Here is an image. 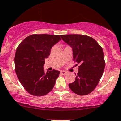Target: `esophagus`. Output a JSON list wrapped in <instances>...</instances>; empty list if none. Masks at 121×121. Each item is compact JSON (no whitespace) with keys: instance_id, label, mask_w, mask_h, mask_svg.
<instances>
[{"instance_id":"obj_1","label":"esophagus","mask_w":121,"mask_h":121,"mask_svg":"<svg viewBox=\"0 0 121 121\" xmlns=\"http://www.w3.org/2000/svg\"><path fill=\"white\" fill-rule=\"evenodd\" d=\"M60 74H62V75H66V74H67V72L65 71H60Z\"/></svg>"}]
</instances>
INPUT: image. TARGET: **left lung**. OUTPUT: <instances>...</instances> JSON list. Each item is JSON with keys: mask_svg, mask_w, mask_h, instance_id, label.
<instances>
[{"mask_svg": "<svg viewBox=\"0 0 121 121\" xmlns=\"http://www.w3.org/2000/svg\"><path fill=\"white\" fill-rule=\"evenodd\" d=\"M60 36L71 46L73 59L80 64L78 73L75 74V81L69 84V87L79 95L89 94L97 87L104 73L105 61L102 48L94 39L87 35L70 34Z\"/></svg>", "mask_w": 121, "mask_h": 121, "instance_id": "obj_1", "label": "left lung"}]
</instances>
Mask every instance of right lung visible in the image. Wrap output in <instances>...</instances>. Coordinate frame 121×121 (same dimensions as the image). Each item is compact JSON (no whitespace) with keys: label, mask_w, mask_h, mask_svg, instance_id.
Returning <instances> with one entry per match:
<instances>
[{"label":"right lung","mask_w":121,"mask_h":121,"mask_svg":"<svg viewBox=\"0 0 121 121\" xmlns=\"http://www.w3.org/2000/svg\"><path fill=\"white\" fill-rule=\"evenodd\" d=\"M61 40L59 35L32 34L26 38L17 47L15 70L20 83L30 94L42 97L53 89L60 72H44L45 58L52 47Z\"/></svg>","instance_id":"add662e5"}]
</instances>
